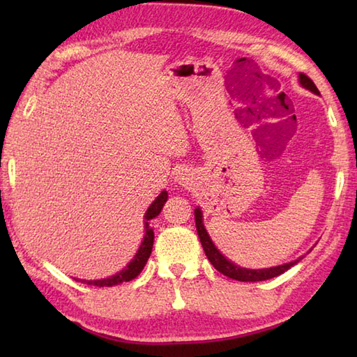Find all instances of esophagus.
I'll return each instance as SVG.
<instances>
[{
  "label": "esophagus",
  "instance_id": "1",
  "mask_svg": "<svg viewBox=\"0 0 357 357\" xmlns=\"http://www.w3.org/2000/svg\"><path fill=\"white\" fill-rule=\"evenodd\" d=\"M176 181L181 184V185H185L188 184V173L185 170H179L176 173Z\"/></svg>",
  "mask_w": 357,
  "mask_h": 357
}]
</instances>
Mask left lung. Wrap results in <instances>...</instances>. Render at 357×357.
Instances as JSON below:
<instances>
[{
  "mask_svg": "<svg viewBox=\"0 0 357 357\" xmlns=\"http://www.w3.org/2000/svg\"><path fill=\"white\" fill-rule=\"evenodd\" d=\"M298 78H299V84L302 87L310 90V92H313L314 95H319V90H317L314 82L310 79L307 75L299 73ZM195 222H196V230H198V236H199V241L202 244V248H204V252H206L211 265H213V267L219 273H222L224 276L241 280V282H259V280H267L271 278H276L279 275H282V273H285L288 268H291L293 265L298 264L302 257H304V256H301L296 261L287 262L282 265H276V267H270V268L252 270V268L241 267V265H236L230 259H227V257L221 252H219L218 247L215 245V242L211 241L210 234L206 230V227H204L202 210L199 207L195 208Z\"/></svg>",
  "mask_w": 357,
  "mask_h": 357,
  "instance_id": "1",
  "label": "left lung"
}]
</instances>
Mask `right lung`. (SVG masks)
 Masks as SVG:
<instances>
[{"instance_id": "1", "label": "right lung", "mask_w": 357, "mask_h": 357, "mask_svg": "<svg viewBox=\"0 0 357 357\" xmlns=\"http://www.w3.org/2000/svg\"><path fill=\"white\" fill-rule=\"evenodd\" d=\"M167 198H169V193L162 190L161 193H159L158 198L150 204V207L147 208L146 215H144V230H146V233H144V239L141 242L138 252H136V255L133 256V259L128 262L123 270L118 271L116 275L109 276V278L93 279V280L92 279H90V280L81 279V282H84L87 285H96V287H113V285H118V284H123V282H128V280H132V279L138 276L139 273L142 271V268L146 267V264H147L149 257L151 255V248H153L155 233H153V229H151V227L149 225V222H150V219H153L159 213H161V210L164 207Z\"/></svg>"}]
</instances>
